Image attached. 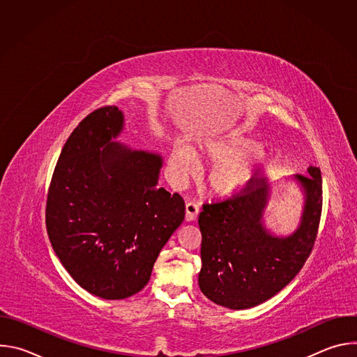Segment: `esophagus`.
Instances as JSON below:
<instances>
[{
  "label": "esophagus",
  "instance_id": "esophagus-1",
  "mask_svg": "<svg viewBox=\"0 0 357 357\" xmlns=\"http://www.w3.org/2000/svg\"><path fill=\"white\" fill-rule=\"evenodd\" d=\"M199 211H200V208H199V205L196 202H186V215H185V218H186V220L188 222H192V220H195L196 218H197V215H199Z\"/></svg>",
  "mask_w": 357,
  "mask_h": 357
}]
</instances>
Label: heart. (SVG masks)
Instances as JSON below:
<instances>
[{
	"mask_svg": "<svg viewBox=\"0 0 357 357\" xmlns=\"http://www.w3.org/2000/svg\"><path fill=\"white\" fill-rule=\"evenodd\" d=\"M261 145L252 138L230 134L223 138L208 139L200 145V154L218 161L208 174V185L218 195H231L243 189L261 164ZM195 149L188 144L176 145L169 158V167L175 178H186L196 165Z\"/></svg>",
	"mask_w": 357,
	"mask_h": 357,
	"instance_id": "b5f03b06",
	"label": "heart"
}]
</instances>
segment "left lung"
<instances>
[{
    "mask_svg": "<svg viewBox=\"0 0 357 357\" xmlns=\"http://www.w3.org/2000/svg\"><path fill=\"white\" fill-rule=\"evenodd\" d=\"M295 175L305 193L298 229L287 237L273 236L263 225L270 197L266 179L251 181L240 193L205 203L199 215L202 268L199 287L211 301L230 310L266 302L288 285L310 257L322 213V176Z\"/></svg>",
    "mask_w": 357,
    "mask_h": 357,
    "instance_id": "1",
    "label": "left lung"
}]
</instances>
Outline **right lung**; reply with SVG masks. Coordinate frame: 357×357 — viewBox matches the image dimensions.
I'll use <instances>...</instances> for the list:
<instances>
[{"label":"right lung","instance_id":"obj_1","mask_svg":"<svg viewBox=\"0 0 357 357\" xmlns=\"http://www.w3.org/2000/svg\"><path fill=\"white\" fill-rule=\"evenodd\" d=\"M123 127L116 106L84 117L63 145L46 199L56 256L82 288L105 299L139 292L185 219L182 196L157 186L162 158L112 142Z\"/></svg>","mask_w":357,"mask_h":357}]
</instances>
